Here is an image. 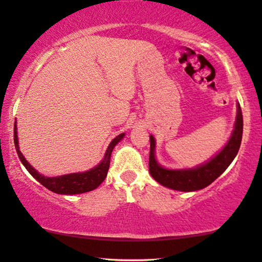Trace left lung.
<instances>
[{"instance_id":"left-lung-1","label":"left lung","mask_w":262,"mask_h":262,"mask_svg":"<svg viewBox=\"0 0 262 262\" xmlns=\"http://www.w3.org/2000/svg\"><path fill=\"white\" fill-rule=\"evenodd\" d=\"M243 118L239 103L237 105V116H236L235 130L232 132L228 144L216 157L209 162L194 168V169L171 170L161 167L155 160V139L150 136V156H149V171L151 177L159 184L166 186L175 191L192 192L205 188L206 186L216 180L220 175L229 167L237 155L239 145L242 141Z\"/></svg>"}]
</instances>
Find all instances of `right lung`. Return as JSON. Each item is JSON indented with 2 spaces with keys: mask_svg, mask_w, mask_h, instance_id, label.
Segmentation results:
<instances>
[{
  "mask_svg": "<svg viewBox=\"0 0 262 262\" xmlns=\"http://www.w3.org/2000/svg\"><path fill=\"white\" fill-rule=\"evenodd\" d=\"M121 138H124V134L117 136L110 143L102 162L98 164L95 168H93V169L84 171V173H74L63 175V177L46 178L44 175L39 174L23 156V154L19 150V142H17L16 121L15 125H14V144H15V149L20 161L35 180L40 182L44 187L50 189V191L58 193V194H80V193L93 191V189H95L98 186L101 185V182L107 177V171H108L111 154H112V150L117 145V143L121 141Z\"/></svg>",
  "mask_w": 262,
  "mask_h": 262,
  "instance_id": "right-lung-1",
  "label": "right lung"
}]
</instances>
